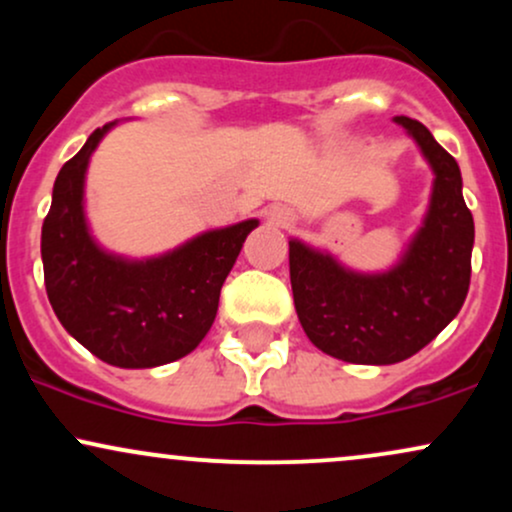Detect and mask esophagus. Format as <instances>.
<instances>
[{
  "label": "esophagus",
  "instance_id": "34e87169",
  "mask_svg": "<svg viewBox=\"0 0 512 512\" xmlns=\"http://www.w3.org/2000/svg\"><path fill=\"white\" fill-rule=\"evenodd\" d=\"M276 221L284 223V226H286V223H289L291 219H289V214H286V211H279V214H276Z\"/></svg>",
  "mask_w": 512,
  "mask_h": 512
}]
</instances>
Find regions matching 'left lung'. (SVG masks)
<instances>
[{"label": "left lung", "mask_w": 512, "mask_h": 512, "mask_svg": "<svg viewBox=\"0 0 512 512\" xmlns=\"http://www.w3.org/2000/svg\"><path fill=\"white\" fill-rule=\"evenodd\" d=\"M431 163L424 226L390 272L358 274L327 252L289 240L293 303L305 334L339 361L387 366L414 356L460 313L472 276L474 219L460 166L419 120L397 115Z\"/></svg>", "instance_id": "8db88e82"}]
</instances>
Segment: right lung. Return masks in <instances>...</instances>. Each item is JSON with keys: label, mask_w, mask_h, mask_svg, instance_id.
<instances>
[{"label": "right lung", "mask_w": 512, "mask_h": 512, "mask_svg": "<svg viewBox=\"0 0 512 512\" xmlns=\"http://www.w3.org/2000/svg\"><path fill=\"white\" fill-rule=\"evenodd\" d=\"M115 122L86 139L64 163L43 221L45 289L57 320L93 356L117 368L178 361L207 337L221 286L257 219L216 228L151 260L98 248L84 216L88 158Z\"/></svg>", "instance_id": "1"}]
</instances>
